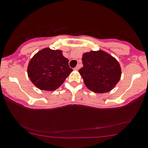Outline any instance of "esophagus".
Returning a JSON list of instances; mask_svg holds the SVG:
<instances>
[{
  "mask_svg": "<svg viewBox=\"0 0 148 148\" xmlns=\"http://www.w3.org/2000/svg\"><path fill=\"white\" fill-rule=\"evenodd\" d=\"M79 68H80L79 65H77V66H76L75 68H74V69H75V70H79Z\"/></svg>",
  "mask_w": 148,
  "mask_h": 148,
  "instance_id": "esophagus-1",
  "label": "esophagus"
}]
</instances>
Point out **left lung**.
Returning a JSON list of instances; mask_svg holds the SVG:
<instances>
[{"instance_id": "8db88e82", "label": "left lung", "mask_w": 148, "mask_h": 148, "mask_svg": "<svg viewBox=\"0 0 148 148\" xmlns=\"http://www.w3.org/2000/svg\"><path fill=\"white\" fill-rule=\"evenodd\" d=\"M83 67L79 70L86 87L97 93L112 90L121 75L119 63L103 51H90L82 55Z\"/></svg>"}]
</instances>
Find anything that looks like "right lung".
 Wrapping results in <instances>:
<instances>
[{"label":"right lung","instance_id":"1","mask_svg":"<svg viewBox=\"0 0 148 148\" xmlns=\"http://www.w3.org/2000/svg\"><path fill=\"white\" fill-rule=\"evenodd\" d=\"M72 71L62 51L48 48L37 53L27 67V74L32 82L40 90L47 91L58 88Z\"/></svg>","mask_w":148,"mask_h":148}]
</instances>
